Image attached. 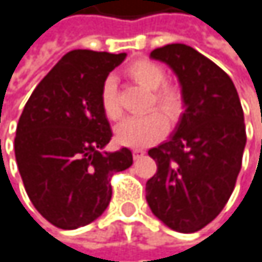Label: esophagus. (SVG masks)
I'll list each match as a JSON object with an SVG mask.
<instances>
[{
	"mask_svg": "<svg viewBox=\"0 0 262 262\" xmlns=\"http://www.w3.org/2000/svg\"><path fill=\"white\" fill-rule=\"evenodd\" d=\"M144 154H146L144 149H134V157H135V158H140V157H143Z\"/></svg>",
	"mask_w": 262,
	"mask_h": 262,
	"instance_id": "34e87169",
	"label": "esophagus"
}]
</instances>
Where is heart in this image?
<instances>
[{"mask_svg":"<svg viewBox=\"0 0 262 262\" xmlns=\"http://www.w3.org/2000/svg\"><path fill=\"white\" fill-rule=\"evenodd\" d=\"M127 74L141 86L150 91V98L147 101V107L155 105L160 108L167 118H177L183 107V98L179 88L172 85H163L164 71L160 65L152 60H137L127 68ZM101 107L108 119H119L122 110L118 104L116 95V82L112 76H108L101 86ZM167 128V122L161 113L157 110H150L141 116L128 118L121 122L115 134L116 140L121 144L130 147H146L155 141H158Z\"/></svg>","mask_w":262,"mask_h":262,"instance_id":"b5f03b06","label":"heart"}]
</instances>
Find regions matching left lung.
<instances>
[{
	"label": "left lung",
	"mask_w": 262,
	"mask_h": 262,
	"mask_svg": "<svg viewBox=\"0 0 262 262\" xmlns=\"http://www.w3.org/2000/svg\"><path fill=\"white\" fill-rule=\"evenodd\" d=\"M182 88L183 113L169 140L149 150L157 174L146 183L154 216L180 233L210 224L228 202L246 147L244 112L230 76L214 62L174 43L154 49Z\"/></svg>",
	"instance_id": "obj_1"
}]
</instances>
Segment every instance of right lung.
<instances>
[{
  "mask_svg": "<svg viewBox=\"0 0 262 262\" xmlns=\"http://www.w3.org/2000/svg\"><path fill=\"white\" fill-rule=\"evenodd\" d=\"M125 52L76 49L37 85L16 125L15 158L25 189L52 225L76 230L96 221L112 199L110 177L132 166L127 147L110 152L101 86Z\"/></svg>",
  "mask_w": 262,
  "mask_h": 262,
  "instance_id": "right-lung-1",
  "label": "right lung"
}]
</instances>
